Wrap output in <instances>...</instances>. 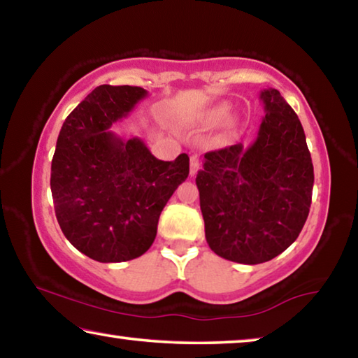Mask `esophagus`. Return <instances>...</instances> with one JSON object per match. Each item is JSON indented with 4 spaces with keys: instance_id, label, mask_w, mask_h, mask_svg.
Masks as SVG:
<instances>
[{
    "instance_id": "esophagus-1",
    "label": "esophagus",
    "mask_w": 358,
    "mask_h": 358,
    "mask_svg": "<svg viewBox=\"0 0 358 358\" xmlns=\"http://www.w3.org/2000/svg\"><path fill=\"white\" fill-rule=\"evenodd\" d=\"M199 167H201V161H199V156H191V167H189V172H191V177L197 173Z\"/></svg>"
}]
</instances>
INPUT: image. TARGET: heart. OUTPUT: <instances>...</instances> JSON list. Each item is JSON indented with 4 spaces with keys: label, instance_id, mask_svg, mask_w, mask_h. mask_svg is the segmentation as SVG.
<instances>
[{
    "label": "heart",
    "instance_id": "1",
    "mask_svg": "<svg viewBox=\"0 0 358 358\" xmlns=\"http://www.w3.org/2000/svg\"><path fill=\"white\" fill-rule=\"evenodd\" d=\"M230 117V108L227 104H216L213 107L207 108L205 112H201L196 117L191 118V123L194 126H199V128L203 129H211L217 128L226 123Z\"/></svg>",
    "mask_w": 358,
    "mask_h": 358
}]
</instances>
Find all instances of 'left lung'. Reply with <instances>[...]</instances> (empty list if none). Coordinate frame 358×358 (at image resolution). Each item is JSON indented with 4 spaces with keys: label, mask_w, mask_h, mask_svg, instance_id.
<instances>
[{
    "label": "left lung",
    "mask_w": 358,
    "mask_h": 358,
    "mask_svg": "<svg viewBox=\"0 0 358 358\" xmlns=\"http://www.w3.org/2000/svg\"><path fill=\"white\" fill-rule=\"evenodd\" d=\"M262 118L250 147L203 156L196 185L205 238L227 260L256 265L294 243L311 207L314 171L299 117L275 88L262 90Z\"/></svg>",
    "instance_id": "1"
}]
</instances>
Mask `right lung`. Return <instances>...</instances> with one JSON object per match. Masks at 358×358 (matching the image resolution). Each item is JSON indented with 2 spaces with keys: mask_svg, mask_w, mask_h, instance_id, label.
Segmentation results:
<instances>
[{
  "mask_svg": "<svg viewBox=\"0 0 358 358\" xmlns=\"http://www.w3.org/2000/svg\"><path fill=\"white\" fill-rule=\"evenodd\" d=\"M148 96L141 87L99 85L64 120L52 159L55 215L71 245L98 262L150 250L157 221L189 175V156L161 161L142 138L110 131Z\"/></svg>",
  "mask_w": 358,
  "mask_h": 358,
  "instance_id": "obj_1",
  "label": "right lung"
}]
</instances>
